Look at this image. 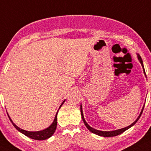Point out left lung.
Listing matches in <instances>:
<instances>
[{"label":"left lung","mask_w":151,"mask_h":151,"mask_svg":"<svg viewBox=\"0 0 151 151\" xmlns=\"http://www.w3.org/2000/svg\"><path fill=\"white\" fill-rule=\"evenodd\" d=\"M137 57H138V59L139 61H140L141 66L143 67V69H144V74H146V72H145V70H144V64H143V61H142V59H141V56L139 55H137ZM144 107H143L142 110H141V113L140 115H139V117L137 118V120H136L134 122H133L132 124H130L129 126H127V127H124V128H122V129H117V130H114V131H109V132H106V131H100V130H97V129H94V128L91 127L90 125H89L87 123V122L85 121V118H84V116H83V109H82V105H81V115H82V119H83V122H84V123L85 124V126H86L87 129H88L91 132L95 134H97L99 136H101V137H115V136H118L119 134H120L123 133L124 131H126V130L129 129L130 127H132L133 125H134V124L137 123V121L139 120V118L141 117V114H142V112L143 111H144Z\"/></svg>","instance_id":"left-lung-1"}]
</instances>
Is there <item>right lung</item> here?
<instances>
[{
	"label": "right lung",
	"instance_id": "add662e5",
	"mask_svg": "<svg viewBox=\"0 0 151 151\" xmlns=\"http://www.w3.org/2000/svg\"><path fill=\"white\" fill-rule=\"evenodd\" d=\"M64 101H65V100L62 102V104H61L60 107H59V108L61 107V106L64 104ZM58 111H59V110L57 111V113H56L55 118V119H54L53 122L52 123L51 125H50V127H48L47 128H46V129H45L43 130H41V131H38V132L26 131V130H24V129H21V128L17 127V126L16 124L12 122V120H11L10 117L9 116L8 113H7V115H8L9 118H10L11 122H12V124H13V126H14V127H15L19 132H20L21 133L24 134V135H26L27 137H29V138L35 139V140L40 141V140H45V139H47L48 138H50V137H51L53 135V134L55 133L56 128H57V113H58Z\"/></svg>",
	"mask_w": 151,
	"mask_h": 151
}]
</instances>
